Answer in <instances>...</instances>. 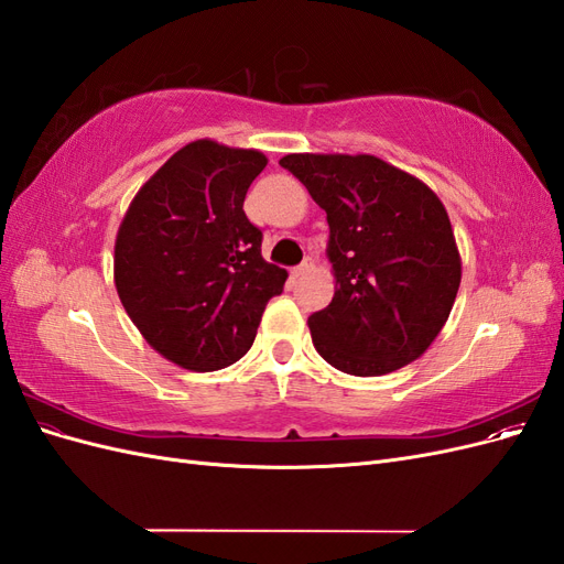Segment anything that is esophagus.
<instances>
[{
    "instance_id": "1",
    "label": "esophagus",
    "mask_w": 564,
    "mask_h": 564,
    "mask_svg": "<svg viewBox=\"0 0 564 564\" xmlns=\"http://www.w3.org/2000/svg\"><path fill=\"white\" fill-rule=\"evenodd\" d=\"M313 265H315V259H313V256H305L303 263H299V265L294 268V278H301V275H305V272H311V270H313Z\"/></svg>"
}]
</instances>
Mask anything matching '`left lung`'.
Here are the masks:
<instances>
[{
    "instance_id": "8db88e82",
    "label": "left lung",
    "mask_w": 564,
    "mask_h": 564,
    "mask_svg": "<svg viewBox=\"0 0 564 564\" xmlns=\"http://www.w3.org/2000/svg\"><path fill=\"white\" fill-rule=\"evenodd\" d=\"M327 212L336 292L308 317L317 352L352 377L414 362L460 284L449 216L429 185L373 155L280 160Z\"/></svg>"
}]
</instances>
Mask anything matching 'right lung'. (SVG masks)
<instances>
[{"mask_svg":"<svg viewBox=\"0 0 564 564\" xmlns=\"http://www.w3.org/2000/svg\"><path fill=\"white\" fill-rule=\"evenodd\" d=\"M268 160L195 141L129 204L115 242L119 301L148 344L191 371L224 369L251 348L286 270L261 256L242 204Z\"/></svg>","mask_w":564,"mask_h":564,"instance_id":"add662e5","label":"right lung"}]
</instances>
